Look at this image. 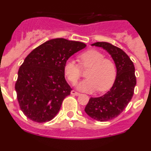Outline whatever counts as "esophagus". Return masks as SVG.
I'll return each instance as SVG.
<instances>
[{"label": "esophagus", "mask_w": 151, "mask_h": 151, "mask_svg": "<svg viewBox=\"0 0 151 151\" xmlns=\"http://www.w3.org/2000/svg\"><path fill=\"white\" fill-rule=\"evenodd\" d=\"M71 94H73V95H76V96H78L80 94V93H78V92H77V91H74V90H73L71 91Z\"/></svg>", "instance_id": "1"}]
</instances>
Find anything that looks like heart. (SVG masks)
<instances>
[{
    "mask_svg": "<svg viewBox=\"0 0 151 151\" xmlns=\"http://www.w3.org/2000/svg\"><path fill=\"white\" fill-rule=\"evenodd\" d=\"M80 65L73 59H68L63 66L64 74L69 82L76 83L82 76V69L89 70L88 78L78 85V88L85 91H105L112 87L116 76V68L113 60L104 58V55L94 49L86 50L78 56Z\"/></svg>",
    "mask_w": 151,
    "mask_h": 151,
    "instance_id": "b5f03b06",
    "label": "heart"
}]
</instances>
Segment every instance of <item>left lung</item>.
Segmentation results:
<instances>
[{"instance_id": "1", "label": "left lung", "mask_w": 151, "mask_h": 151, "mask_svg": "<svg viewBox=\"0 0 151 151\" xmlns=\"http://www.w3.org/2000/svg\"><path fill=\"white\" fill-rule=\"evenodd\" d=\"M111 55L116 66V78L109 91L98 97H91L85 109L92 119L100 122L111 120L127 106L134 94L136 85L134 66L129 56L119 47L107 42H96Z\"/></svg>"}]
</instances>
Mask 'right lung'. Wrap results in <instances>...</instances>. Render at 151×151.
<instances>
[{"instance_id": "right-lung-1", "label": "right lung", "mask_w": 151, "mask_h": 151, "mask_svg": "<svg viewBox=\"0 0 151 151\" xmlns=\"http://www.w3.org/2000/svg\"><path fill=\"white\" fill-rule=\"evenodd\" d=\"M85 47L79 41L55 38L26 57L19 69L15 89L19 107L27 118L42 123L55 117L72 91L64 76V64Z\"/></svg>"}]
</instances>
